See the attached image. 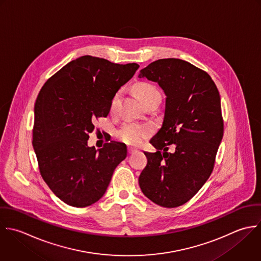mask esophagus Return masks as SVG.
I'll return each instance as SVG.
<instances>
[{
  "label": "esophagus",
  "mask_w": 261,
  "mask_h": 261,
  "mask_svg": "<svg viewBox=\"0 0 261 261\" xmlns=\"http://www.w3.org/2000/svg\"><path fill=\"white\" fill-rule=\"evenodd\" d=\"M137 151V148H135V147H132V146H129L128 147V152L131 154V153H134V152H136Z\"/></svg>",
  "instance_id": "1"
}]
</instances>
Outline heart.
Masks as SVG:
<instances>
[{
  "mask_svg": "<svg viewBox=\"0 0 261 261\" xmlns=\"http://www.w3.org/2000/svg\"><path fill=\"white\" fill-rule=\"evenodd\" d=\"M136 90L143 102H146L148 99H150L154 96L161 95L158 88L154 85L147 83V82H141V83L137 84ZM120 96H121V90L117 91L113 95L111 102H110L111 113L117 112ZM150 131H151L150 128L146 125H140V124H135V123H126L117 131V137L121 141H123L127 144L137 145L150 134Z\"/></svg>",
  "mask_w": 261,
  "mask_h": 261,
  "instance_id": "b5f03b06",
  "label": "heart"
}]
</instances>
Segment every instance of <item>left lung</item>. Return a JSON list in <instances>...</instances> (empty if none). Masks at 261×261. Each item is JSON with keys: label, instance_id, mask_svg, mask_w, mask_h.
<instances>
[{"label": "left lung", "instance_id": "obj_1", "mask_svg": "<svg viewBox=\"0 0 261 261\" xmlns=\"http://www.w3.org/2000/svg\"><path fill=\"white\" fill-rule=\"evenodd\" d=\"M138 77L158 82L167 95L163 126L150 139L156 151L144 152L139 185L158 205L177 207L213 173L224 135L220 93L208 73L180 59L154 61Z\"/></svg>", "mask_w": 261, "mask_h": 261}]
</instances>
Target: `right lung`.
Here are the masks:
<instances>
[{
	"mask_svg": "<svg viewBox=\"0 0 261 261\" xmlns=\"http://www.w3.org/2000/svg\"><path fill=\"white\" fill-rule=\"evenodd\" d=\"M139 65L83 56L69 62L41 87L34 105L32 145L39 173L62 201L85 207L106 193L116 167L127 156L124 143L87 146L94 121L107 117L113 95Z\"/></svg>",
	"mask_w": 261,
	"mask_h": 261,
	"instance_id": "right-lung-1",
	"label": "right lung"
}]
</instances>
